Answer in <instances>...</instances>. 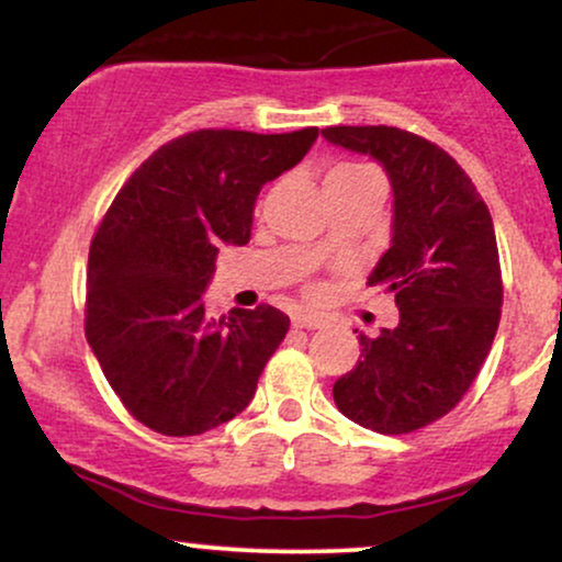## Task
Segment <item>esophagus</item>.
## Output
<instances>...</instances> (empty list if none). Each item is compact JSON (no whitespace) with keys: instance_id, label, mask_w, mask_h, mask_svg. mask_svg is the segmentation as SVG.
Returning <instances> with one entry per match:
<instances>
[{"instance_id":"34e87169","label":"esophagus","mask_w":562,"mask_h":562,"mask_svg":"<svg viewBox=\"0 0 562 562\" xmlns=\"http://www.w3.org/2000/svg\"><path fill=\"white\" fill-rule=\"evenodd\" d=\"M292 323L296 325V328H307V330H315V328H323L325 323V317L323 315H313V313H296L294 317H292Z\"/></svg>"}]
</instances>
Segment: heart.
Returning <instances> with one entry per match:
<instances>
[{
	"mask_svg": "<svg viewBox=\"0 0 562 562\" xmlns=\"http://www.w3.org/2000/svg\"><path fill=\"white\" fill-rule=\"evenodd\" d=\"M362 175H375V171L367 169V166H359V164H338L328 171L325 182H328V179H346V177H362Z\"/></svg>",
	"mask_w": 562,
	"mask_h": 562,
	"instance_id": "obj_1",
	"label": "heart"
}]
</instances>
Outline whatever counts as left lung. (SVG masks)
I'll use <instances>...</instances> for the list:
<instances>
[{"label":"left lung","mask_w":562,"mask_h":562,"mask_svg":"<svg viewBox=\"0 0 562 562\" xmlns=\"http://www.w3.org/2000/svg\"><path fill=\"white\" fill-rule=\"evenodd\" d=\"M328 143L370 156L393 190L391 247L370 286L396 296L398 325L359 334L362 359L336 380L344 417L404 435L459 404L490 355L503 304L495 226L467 171L398 127H328Z\"/></svg>","instance_id":"1"}]
</instances>
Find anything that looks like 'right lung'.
Listing matches in <instances>:
<instances>
[{
	"label": "right lung",
	"mask_w": 562,
	"mask_h": 562,
	"mask_svg": "<svg viewBox=\"0 0 562 562\" xmlns=\"http://www.w3.org/2000/svg\"><path fill=\"white\" fill-rule=\"evenodd\" d=\"M317 127L286 135L198 130L161 145L90 241L86 338L103 375L145 427L187 438L245 412L289 330L260 304L205 313L221 245L252 237L262 184L294 169Z\"/></svg>",
	"instance_id": "1"
}]
</instances>
